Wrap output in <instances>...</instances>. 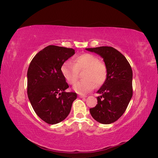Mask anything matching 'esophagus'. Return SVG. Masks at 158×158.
<instances>
[{"instance_id": "esophagus-1", "label": "esophagus", "mask_w": 158, "mask_h": 158, "mask_svg": "<svg viewBox=\"0 0 158 158\" xmlns=\"http://www.w3.org/2000/svg\"><path fill=\"white\" fill-rule=\"evenodd\" d=\"M79 98H86V96H85V95H79Z\"/></svg>"}]
</instances>
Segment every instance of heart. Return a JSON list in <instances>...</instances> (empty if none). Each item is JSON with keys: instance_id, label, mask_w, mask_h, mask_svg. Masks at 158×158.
<instances>
[{"instance_id": "1", "label": "heart", "mask_w": 158, "mask_h": 158, "mask_svg": "<svg viewBox=\"0 0 158 158\" xmlns=\"http://www.w3.org/2000/svg\"><path fill=\"white\" fill-rule=\"evenodd\" d=\"M62 74L66 82L74 85L77 82L79 73L82 74L83 80L74 86V90L79 94H85L94 89L95 84L102 85L106 82L108 69L106 63L99 61L97 56L90 53H84L76 57L73 63L66 62L61 67Z\"/></svg>"}]
</instances>
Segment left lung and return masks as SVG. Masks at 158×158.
Returning <instances> with one entry per match:
<instances>
[{
    "instance_id": "1",
    "label": "left lung",
    "mask_w": 158,
    "mask_h": 158,
    "mask_svg": "<svg viewBox=\"0 0 158 158\" xmlns=\"http://www.w3.org/2000/svg\"><path fill=\"white\" fill-rule=\"evenodd\" d=\"M99 55L108 69L106 82L98 91V104L89 109L91 115L98 122L107 125L115 122L125 112L132 96V70L128 61L112 47L87 48Z\"/></svg>"
}]
</instances>
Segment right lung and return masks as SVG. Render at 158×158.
<instances>
[{"mask_svg": "<svg viewBox=\"0 0 158 158\" xmlns=\"http://www.w3.org/2000/svg\"><path fill=\"white\" fill-rule=\"evenodd\" d=\"M74 53L73 49L49 45L37 52L28 68V98L37 116L49 125L65 119L77 98L74 92H65L69 86L61 71Z\"/></svg>", "mask_w": 158, "mask_h": 158, "instance_id": "add662e5", "label": "right lung"}]
</instances>
